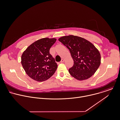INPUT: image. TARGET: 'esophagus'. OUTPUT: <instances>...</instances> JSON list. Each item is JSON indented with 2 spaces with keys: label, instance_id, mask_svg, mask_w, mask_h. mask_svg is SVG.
<instances>
[{
  "label": "esophagus",
  "instance_id": "1",
  "mask_svg": "<svg viewBox=\"0 0 120 120\" xmlns=\"http://www.w3.org/2000/svg\"><path fill=\"white\" fill-rule=\"evenodd\" d=\"M64 59H61V61H60V63H63V62H64Z\"/></svg>",
  "mask_w": 120,
  "mask_h": 120
}]
</instances>
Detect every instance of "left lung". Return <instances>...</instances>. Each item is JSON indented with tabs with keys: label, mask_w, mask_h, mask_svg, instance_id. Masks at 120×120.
I'll return each mask as SVG.
<instances>
[{
	"label": "left lung",
	"mask_w": 120,
	"mask_h": 120,
	"mask_svg": "<svg viewBox=\"0 0 120 120\" xmlns=\"http://www.w3.org/2000/svg\"><path fill=\"white\" fill-rule=\"evenodd\" d=\"M58 40L70 51L74 64L69 72L73 77L84 80L95 74L101 64V55L91 43L73 35L62 37Z\"/></svg>",
	"instance_id": "left-lung-1"
}]
</instances>
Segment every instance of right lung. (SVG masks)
<instances>
[{
	"label": "right lung",
	"mask_w": 120,
	"mask_h": 120,
	"mask_svg": "<svg viewBox=\"0 0 120 120\" xmlns=\"http://www.w3.org/2000/svg\"><path fill=\"white\" fill-rule=\"evenodd\" d=\"M56 39L44 38L30 45L21 56V64L26 74L32 79L43 82L56 71L57 65L49 54V49Z\"/></svg>",
	"instance_id": "obj_1"
}]
</instances>
